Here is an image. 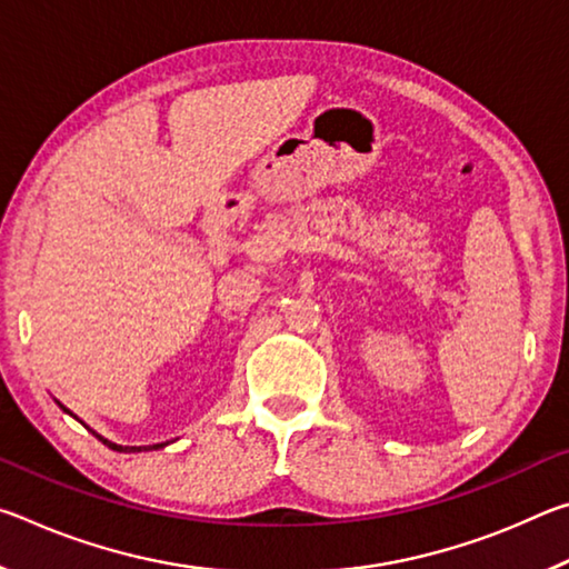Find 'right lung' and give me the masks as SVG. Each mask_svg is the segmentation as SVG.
Here are the masks:
<instances>
[{
	"label": "right lung",
	"instance_id": "obj_1",
	"mask_svg": "<svg viewBox=\"0 0 569 569\" xmlns=\"http://www.w3.org/2000/svg\"><path fill=\"white\" fill-rule=\"evenodd\" d=\"M62 409H64V407H62ZM64 411H67V409H64ZM92 435H94V431H92ZM94 437H98L104 447H110V449H114V451H142L140 447H120V445H114V441H108V439L100 437V435H94ZM156 447H162V445H152V449H156Z\"/></svg>",
	"mask_w": 569,
	"mask_h": 569
}]
</instances>
